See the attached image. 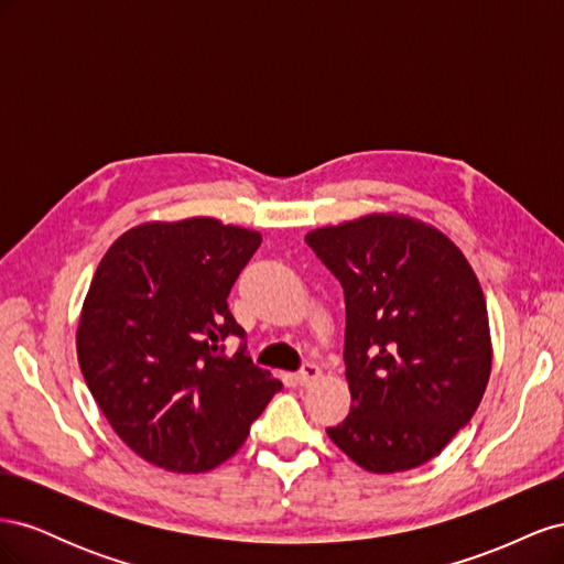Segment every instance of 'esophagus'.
Wrapping results in <instances>:
<instances>
[{
  "mask_svg": "<svg viewBox=\"0 0 564 564\" xmlns=\"http://www.w3.org/2000/svg\"><path fill=\"white\" fill-rule=\"evenodd\" d=\"M319 373H322V371H319V367L308 362V365H303V367H301V371L296 373V381H299L301 386H311V383H315V381L319 379Z\"/></svg>",
  "mask_w": 564,
  "mask_h": 564,
  "instance_id": "34e87169",
  "label": "esophagus"
}]
</instances>
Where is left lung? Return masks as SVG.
I'll return each mask as SVG.
<instances>
[{"instance_id": "8db88e82", "label": "left lung", "mask_w": 564, "mask_h": 564, "mask_svg": "<svg viewBox=\"0 0 564 564\" xmlns=\"http://www.w3.org/2000/svg\"><path fill=\"white\" fill-rule=\"evenodd\" d=\"M346 296L350 414L327 429L369 473L437 456L473 419L491 371L485 294L447 235L371 214L305 235Z\"/></svg>"}]
</instances>
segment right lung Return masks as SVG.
<instances>
[{
	"label": "right lung",
	"mask_w": 564,
	"mask_h": 564,
	"mask_svg": "<svg viewBox=\"0 0 564 564\" xmlns=\"http://www.w3.org/2000/svg\"><path fill=\"white\" fill-rule=\"evenodd\" d=\"M261 235L216 218L143 224L98 263L77 360L112 431L172 473H204L245 445L282 388L251 362L228 294ZM241 348L225 350L226 337Z\"/></svg>",
	"instance_id": "add662e5"
}]
</instances>
